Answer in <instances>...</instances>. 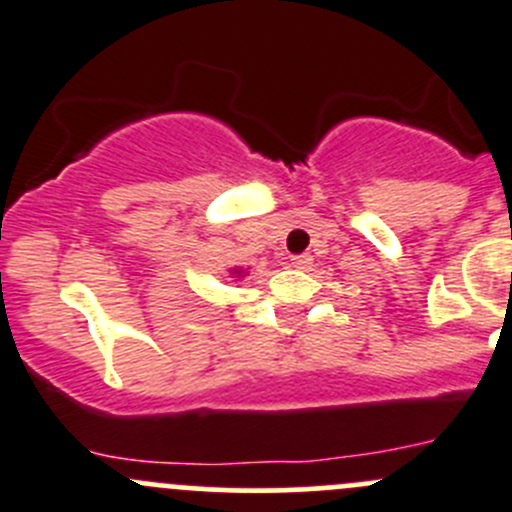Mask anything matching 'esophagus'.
Wrapping results in <instances>:
<instances>
[{
    "label": "esophagus",
    "mask_w": 512,
    "mask_h": 512,
    "mask_svg": "<svg viewBox=\"0 0 512 512\" xmlns=\"http://www.w3.org/2000/svg\"><path fill=\"white\" fill-rule=\"evenodd\" d=\"M290 265H292V267H297V270H310L312 257H310V255H295V257H292Z\"/></svg>",
    "instance_id": "1"
}]
</instances>
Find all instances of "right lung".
I'll return each instance as SVG.
<instances>
[{
  "label": "right lung",
  "instance_id": "add662e5",
  "mask_svg": "<svg viewBox=\"0 0 512 512\" xmlns=\"http://www.w3.org/2000/svg\"><path fill=\"white\" fill-rule=\"evenodd\" d=\"M230 275L240 280V277H245V270H242V267H235V270H230Z\"/></svg>",
  "mask_w": 512,
  "mask_h": 512
}]
</instances>
